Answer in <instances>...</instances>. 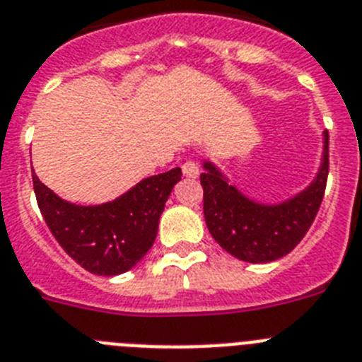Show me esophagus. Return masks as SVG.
<instances>
[{
    "label": "esophagus",
    "instance_id": "34e87169",
    "mask_svg": "<svg viewBox=\"0 0 362 362\" xmlns=\"http://www.w3.org/2000/svg\"><path fill=\"white\" fill-rule=\"evenodd\" d=\"M182 173H184V177L187 178H197L200 175V169H199V163L189 160V162H185L182 165Z\"/></svg>",
    "mask_w": 362,
    "mask_h": 362
}]
</instances>
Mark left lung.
<instances>
[{"mask_svg": "<svg viewBox=\"0 0 362 362\" xmlns=\"http://www.w3.org/2000/svg\"><path fill=\"white\" fill-rule=\"evenodd\" d=\"M328 131L322 133V158L315 178L290 199L264 204L250 199L211 160H204V216L211 237L229 255L266 264L288 255L315 220L328 178Z\"/></svg>", "mask_w": 362, "mask_h": 362, "instance_id": "8db88e82", "label": "left lung"}]
</instances>
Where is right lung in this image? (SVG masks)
<instances>
[{"label":"right lung","instance_id":"obj_1","mask_svg":"<svg viewBox=\"0 0 362 362\" xmlns=\"http://www.w3.org/2000/svg\"><path fill=\"white\" fill-rule=\"evenodd\" d=\"M182 178L175 168L147 177L111 202L80 206L59 199L33 169L37 206L59 246L94 275L115 276L144 259L158 233V222L173 187Z\"/></svg>","mask_w":362,"mask_h":362}]
</instances>
